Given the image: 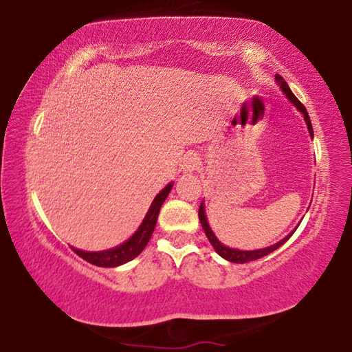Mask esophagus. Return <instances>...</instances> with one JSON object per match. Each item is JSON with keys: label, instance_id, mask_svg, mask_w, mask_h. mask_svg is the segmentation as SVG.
Here are the masks:
<instances>
[{"label": "esophagus", "instance_id": "obj_1", "mask_svg": "<svg viewBox=\"0 0 352 352\" xmlns=\"http://www.w3.org/2000/svg\"><path fill=\"white\" fill-rule=\"evenodd\" d=\"M197 166H199V157L196 155H186L183 157L182 161V170L183 172H192L197 169Z\"/></svg>", "mask_w": 352, "mask_h": 352}]
</instances>
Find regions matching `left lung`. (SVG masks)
I'll return each instance as SVG.
<instances>
[{
	"instance_id": "1",
	"label": "left lung",
	"mask_w": 352,
	"mask_h": 352,
	"mask_svg": "<svg viewBox=\"0 0 352 352\" xmlns=\"http://www.w3.org/2000/svg\"><path fill=\"white\" fill-rule=\"evenodd\" d=\"M276 81H277V84H279V86H280L282 92H284L285 96H287V98H289V100L296 107V110H298V111L301 113V115H303L305 121H306V126H308V131H309V133H311V137H313V126H311L309 115H308V111H306L305 105L298 100V98H296V97L294 96V92L290 91L289 84H287V82L284 81V78H282L280 75H276ZM199 220H201L202 228H204V231H206L207 239H209L210 244L214 245V249H215L217 254H219L220 256H223V258L228 260V261H232V263H247V261H254V260L263 258V256L270 255L271 252H274L276 249H279V247H280L282 244H284V242H285L287 239H289V237H290L292 234H294V231H292L289 236L284 237V239L279 241V242H276L274 245L266 247V249H258V250H237V249H230V247L223 245L219 239H217V236L214 234V231L210 230L209 223H207V217H206V212H204V202H201V207H199Z\"/></svg>"
}]
</instances>
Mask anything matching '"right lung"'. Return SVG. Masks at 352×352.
Listing matches in <instances>:
<instances>
[{
  "instance_id": "obj_1",
  "label": "right lung",
  "mask_w": 352,
  "mask_h": 352,
  "mask_svg": "<svg viewBox=\"0 0 352 352\" xmlns=\"http://www.w3.org/2000/svg\"><path fill=\"white\" fill-rule=\"evenodd\" d=\"M172 186H174V183H169L164 190L160 191V195H157L155 197V201L151 202L150 209H148L142 225L138 226V230L133 232L126 242H122L121 245L115 247V249H108L102 252H84L79 249H73V252H76V255L81 256L82 260H86L89 263L96 266H102V268H115V266L124 265L132 258H135L137 255L142 254V250L145 249L148 241H150L153 231H155L156 228L157 215H160L162 202L166 201L167 196H169Z\"/></svg>"
}]
</instances>
